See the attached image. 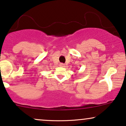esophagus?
<instances>
[{"mask_svg":"<svg viewBox=\"0 0 126 126\" xmlns=\"http://www.w3.org/2000/svg\"><path fill=\"white\" fill-rule=\"evenodd\" d=\"M60 66H65V65L64 64V63H60Z\"/></svg>","mask_w":126,"mask_h":126,"instance_id":"obj_1","label":"esophagus"}]
</instances>
